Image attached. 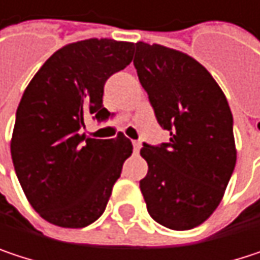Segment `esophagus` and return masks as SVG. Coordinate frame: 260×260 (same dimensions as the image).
Instances as JSON below:
<instances>
[{
	"mask_svg": "<svg viewBox=\"0 0 260 260\" xmlns=\"http://www.w3.org/2000/svg\"><path fill=\"white\" fill-rule=\"evenodd\" d=\"M132 146H134V152L138 153L140 149H141V143H140V141H132Z\"/></svg>",
	"mask_w": 260,
	"mask_h": 260,
	"instance_id": "obj_1",
	"label": "esophagus"
}]
</instances>
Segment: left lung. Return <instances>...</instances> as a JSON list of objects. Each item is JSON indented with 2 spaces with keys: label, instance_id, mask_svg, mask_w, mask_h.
I'll return each instance as SVG.
<instances>
[{
  "label": "left lung",
  "instance_id": "obj_1",
  "mask_svg": "<svg viewBox=\"0 0 260 260\" xmlns=\"http://www.w3.org/2000/svg\"><path fill=\"white\" fill-rule=\"evenodd\" d=\"M134 66L170 131L169 143L140 152L149 166L140 181L147 212L164 228L189 231L214 214L234 173L232 111L212 75L182 51L137 42Z\"/></svg>",
  "mask_w": 260,
  "mask_h": 260
}]
</instances>
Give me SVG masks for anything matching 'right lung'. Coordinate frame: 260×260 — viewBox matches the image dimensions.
<instances>
[{"label": "right lung", "instance_id": "add662e5", "mask_svg": "<svg viewBox=\"0 0 260 260\" xmlns=\"http://www.w3.org/2000/svg\"><path fill=\"white\" fill-rule=\"evenodd\" d=\"M134 43L85 39L55 51L26 85L10 152L32 209L48 223L81 229L105 211L132 143L82 132L90 114L108 117L104 84L132 61Z\"/></svg>", "mask_w": 260, "mask_h": 260}]
</instances>
